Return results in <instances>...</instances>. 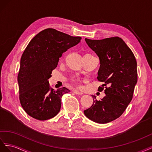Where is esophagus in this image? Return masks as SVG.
Returning a JSON list of instances; mask_svg holds the SVG:
<instances>
[{
  "instance_id": "1",
  "label": "esophagus",
  "mask_w": 152,
  "mask_h": 152,
  "mask_svg": "<svg viewBox=\"0 0 152 152\" xmlns=\"http://www.w3.org/2000/svg\"><path fill=\"white\" fill-rule=\"evenodd\" d=\"M74 93L76 95H83V93L82 92H80V91H77V90H75L74 91Z\"/></svg>"
}]
</instances>
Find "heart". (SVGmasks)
<instances>
[{"label":"heart","mask_w":152,"mask_h":152,"mask_svg":"<svg viewBox=\"0 0 152 152\" xmlns=\"http://www.w3.org/2000/svg\"><path fill=\"white\" fill-rule=\"evenodd\" d=\"M71 83H72V84L75 85H76L77 86H80V80L77 79V78H73V79H72Z\"/></svg>","instance_id":"b5f03b06"}]
</instances>
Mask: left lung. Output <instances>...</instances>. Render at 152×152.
<instances>
[{
    "mask_svg": "<svg viewBox=\"0 0 152 152\" xmlns=\"http://www.w3.org/2000/svg\"><path fill=\"white\" fill-rule=\"evenodd\" d=\"M85 40L99 58L97 80L103 85L99 89L104 90L106 96L97 101L92 95L93 104L84 113L95 122L106 124L119 118L132 101L137 81V62L119 37Z\"/></svg>",
    "mask_w": 152,
    "mask_h": 152,
    "instance_id": "obj_1",
    "label": "left lung"
}]
</instances>
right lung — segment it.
Here are the masks:
<instances>
[{"label":"right lung","mask_w":152,"mask_h":152,"mask_svg":"<svg viewBox=\"0 0 152 152\" xmlns=\"http://www.w3.org/2000/svg\"><path fill=\"white\" fill-rule=\"evenodd\" d=\"M81 37H73L54 28L42 30L32 39L21 55L18 75L19 99L27 113L39 120L57 115L66 87L55 90L48 79L64 52L78 44Z\"/></svg>","instance_id":"obj_1"}]
</instances>
